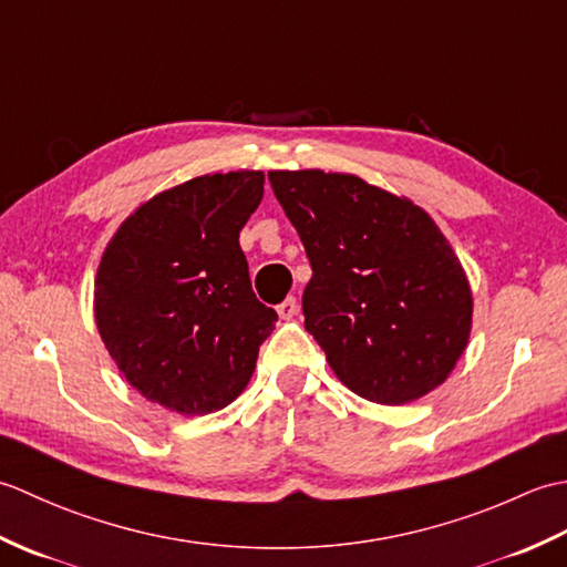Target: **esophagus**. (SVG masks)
Here are the masks:
<instances>
[{
	"label": "esophagus",
	"instance_id": "34e87169",
	"mask_svg": "<svg viewBox=\"0 0 567 567\" xmlns=\"http://www.w3.org/2000/svg\"><path fill=\"white\" fill-rule=\"evenodd\" d=\"M297 297H287L282 305H277V315H280V319H292L297 315Z\"/></svg>",
	"mask_w": 567,
	"mask_h": 567
}]
</instances>
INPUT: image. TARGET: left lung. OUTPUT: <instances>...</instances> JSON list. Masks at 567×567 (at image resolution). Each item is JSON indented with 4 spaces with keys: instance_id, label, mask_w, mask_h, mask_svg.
Masks as SVG:
<instances>
[{
    "instance_id": "left-lung-1",
    "label": "left lung",
    "mask_w": 567,
    "mask_h": 567,
    "mask_svg": "<svg viewBox=\"0 0 567 567\" xmlns=\"http://www.w3.org/2000/svg\"><path fill=\"white\" fill-rule=\"evenodd\" d=\"M268 179L311 265L305 327L339 380L378 404L439 388L467 346L473 297L431 216L355 175Z\"/></svg>"
}]
</instances>
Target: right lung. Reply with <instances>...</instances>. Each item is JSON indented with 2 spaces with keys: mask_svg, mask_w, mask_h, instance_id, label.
<instances>
[{
  "mask_svg": "<svg viewBox=\"0 0 567 567\" xmlns=\"http://www.w3.org/2000/svg\"><path fill=\"white\" fill-rule=\"evenodd\" d=\"M265 175H204L143 204L106 246L94 319L106 351L146 400L212 414L244 392L275 309L258 302L240 228Z\"/></svg>",
  "mask_w": 567,
  "mask_h": 567,
  "instance_id": "add662e5",
  "label": "right lung"
}]
</instances>
